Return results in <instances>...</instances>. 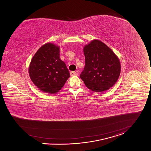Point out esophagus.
<instances>
[{"label":"esophagus","mask_w":151,"mask_h":151,"mask_svg":"<svg viewBox=\"0 0 151 151\" xmlns=\"http://www.w3.org/2000/svg\"><path fill=\"white\" fill-rule=\"evenodd\" d=\"M78 74L77 72V71H70V76H77Z\"/></svg>","instance_id":"34e87169"}]
</instances>
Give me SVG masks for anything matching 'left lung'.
Instances as JSON below:
<instances>
[{"mask_svg":"<svg viewBox=\"0 0 151 151\" xmlns=\"http://www.w3.org/2000/svg\"><path fill=\"white\" fill-rule=\"evenodd\" d=\"M85 65L80 78L94 92L109 89L117 81L121 64L114 52L101 41L95 40L83 48Z\"/></svg>","mask_w":151,"mask_h":151,"instance_id":"left-lung-1","label":"left lung"}]
</instances>
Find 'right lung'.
Here are the masks:
<instances>
[{"instance_id": "add662e5", "label": "right lung", "mask_w": 151, "mask_h": 151, "mask_svg": "<svg viewBox=\"0 0 151 151\" xmlns=\"http://www.w3.org/2000/svg\"><path fill=\"white\" fill-rule=\"evenodd\" d=\"M29 73L33 83L42 91L54 94L70 77L69 70L59 57V48L51 43L41 47L33 57Z\"/></svg>"}]
</instances>
